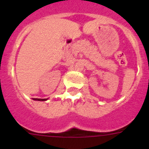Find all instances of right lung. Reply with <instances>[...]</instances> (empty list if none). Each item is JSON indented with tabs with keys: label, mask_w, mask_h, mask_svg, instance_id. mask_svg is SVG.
<instances>
[{
	"label": "right lung",
	"mask_w": 149,
	"mask_h": 149,
	"mask_svg": "<svg viewBox=\"0 0 149 149\" xmlns=\"http://www.w3.org/2000/svg\"><path fill=\"white\" fill-rule=\"evenodd\" d=\"M33 100H34V101H47V100H48V98H43V99H42V98H33Z\"/></svg>",
	"instance_id": "add662e5"
}]
</instances>
